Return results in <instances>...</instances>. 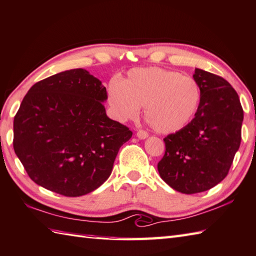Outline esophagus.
Instances as JSON below:
<instances>
[{"mask_svg":"<svg viewBox=\"0 0 256 256\" xmlns=\"http://www.w3.org/2000/svg\"><path fill=\"white\" fill-rule=\"evenodd\" d=\"M136 136L140 138V140H144V138H148V133L146 131H143V130H138L136 132Z\"/></svg>","mask_w":256,"mask_h":256,"instance_id":"esophagus-1","label":"esophagus"}]
</instances>
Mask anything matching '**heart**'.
Masks as SVG:
<instances>
[{"label": "heart", "instance_id": "heart-1", "mask_svg": "<svg viewBox=\"0 0 256 256\" xmlns=\"http://www.w3.org/2000/svg\"><path fill=\"white\" fill-rule=\"evenodd\" d=\"M108 102L115 118L133 120L144 108L153 130L162 134L184 128L196 115L200 87L196 80L158 67L134 68L122 80H112Z\"/></svg>", "mask_w": 256, "mask_h": 256}]
</instances>
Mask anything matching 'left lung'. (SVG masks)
<instances>
[{"label":"left lung","mask_w":256,"mask_h":256,"mask_svg":"<svg viewBox=\"0 0 256 256\" xmlns=\"http://www.w3.org/2000/svg\"><path fill=\"white\" fill-rule=\"evenodd\" d=\"M200 103L192 122L164 138L166 153L158 171L176 192L192 194L225 178L240 144L243 108L224 78L196 68Z\"/></svg>","instance_id":"8db88e82"}]
</instances>
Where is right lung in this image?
Segmentation results:
<instances>
[{"label": "right lung", "instance_id": "obj_1", "mask_svg": "<svg viewBox=\"0 0 256 256\" xmlns=\"http://www.w3.org/2000/svg\"><path fill=\"white\" fill-rule=\"evenodd\" d=\"M106 100L102 82L82 68L30 88L14 116L13 148L36 184L80 197L108 179L132 132L106 115Z\"/></svg>", "mask_w": 256, "mask_h": 256}]
</instances>
